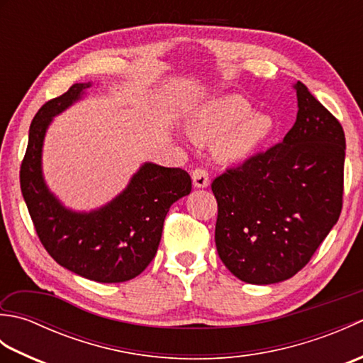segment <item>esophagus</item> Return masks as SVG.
I'll return each mask as SVG.
<instances>
[{
  "label": "esophagus",
  "instance_id": "obj_1",
  "mask_svg": "<svg viewBox=\"0 0 363 363\" xmlns=\"http://www.w3.org/2000/svg\"><path fill=\"white\" fill-rule=\"evenodd\" d=\"M191 179H194V186L198 189H204L209 186V173L204 168H195L191 172Z\"/></svg>",
  "mask_w": 363,
  "mask_h": 363
}]
</instances>
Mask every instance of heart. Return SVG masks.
<instances>
[{
    "mask_svg": "<svg viewBox=\"0 0 363 363\" xmlns=\"http://www.w3.org/2000/svg\"><path fill=\"white\" fill-rule=\"evenodd\" d=\"M191 137L201 143H215V152L225 162H240L256 151L272 134L273 120L252 112L240 95L213 98L198 106L190 117Z\"/></svg>",
    "mask_w": 363,
    "mask_h": 363,
    "instance_id": "obj_1",
    "label": "heart"
}]
</instances>
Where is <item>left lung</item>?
<instances>
[{
  "instance_id": "left-lung-1",
  "label": "left lung",
  "mask_w": 363,
  "mask_h": 363,
  "mask_svg": "<svg viewBox=\"0 0 363 363\" xmlns=\"http://www.w3.org/2000/svg\"><path fill=\"white\" fill-rule=\"evenodd\" d=\"M298 115L281 143L215 177V245L238 279L267 285L303 269L343 204L345 133L296 82Z\"/></svg>"
}]
</instances>
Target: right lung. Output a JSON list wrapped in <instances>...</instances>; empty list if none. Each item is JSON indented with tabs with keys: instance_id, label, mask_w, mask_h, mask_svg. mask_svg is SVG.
<instances>
[{
	"instance_id": "right-lung-1",
	"label": "right lung",
	"mask_w": 363,
	"mask_h": 363,
	"mask_svg": "<svg viewBox=\"0 0 363 363\" xmlns=\"http://www.w3.org/2000/svg\"><path fill=\"white\" fill-rule=\"evenodd\" d=\"M89 87L91 82L73 84L35 113L20 168L21 194L38 238L59 265L90 281L125 282L156 256L167 212L190 194L191 179L182 168L146 162L111 203L90 212L67 209L46 187L42 148L52 117L81 99Z\"/></svg>"
}]
</instances>
